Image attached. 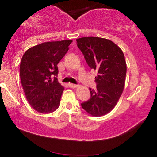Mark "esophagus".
<instances>
[{"label":"esophagus","instance_id":"34e87169","mask_svg":"<svg viewBox=\"0 0 157 157\" xmlns=\"http://www.w3.org/2000/svg\"><path fill=\"white\" fill-rule=\"evenodd\" d=\"M68 86L71 88H76L77 87V85L76 84H74V83H68Z\"/></svg>","mask_w":157,"mask_h":157}]
</instances>
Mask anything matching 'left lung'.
Wrapping results in <instances>:
<instances>
[{
    "label": "left lung",
    "instance_id": "1",
    "mask_svg": "<svg viewBox=\"0 0 157 157\" xmlns=\"http://www.w3.org/2000/svg\"><path fill=\"white\" fill-rule=\"evenodd\" d=\"M76 41L88 65L97 71L96 89L89 88L91 97L81 105L91 116H104L114 108L123 92L126 74L124 55L106 38L83 37Z\"/></svg>",
    "mask_w": 157,
    "mask_h": 157
}]
</instances>
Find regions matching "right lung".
<instances>
[{"label":"right lung","instance_id":"1","mask_svg":"<svg viewBox=\"0 0 157 157\" xmlns=\"http://www.w3.org/2000/svg\"><path fill=\"white\" fill-rule=\"evenodd\" d=\"M71 40L46 42L23 54L20 65L21 84L32 108L42 113L58 109L64 88L57 79L58 63L68 50Z\"/></svg>","mask_w":157,"mask_h":157}]
</instances>
